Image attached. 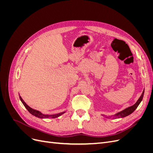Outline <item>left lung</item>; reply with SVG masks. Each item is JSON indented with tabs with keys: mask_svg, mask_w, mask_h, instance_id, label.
<instances>
[{
	"mask_svg": "<svg viewBox=\"0 0 153 153\" xmlns=\"http://www.w3.org/2000/svg\"><path fill=\"white\" fill-rule=\"evenodd\" d=\"M143 94H144V90L143 91L142 95L140 96L139 99L137 100V101L135 103V104H134L133 105L129 106V107L123 110V111H121V112H118L117 114H115L114 115L113 118H115V119H116V118H123V117H126V116H128V115L132 114L134 112V111L135 110V109L138 107V106L139 105V104L140 103V102H141L142 99H143ZM107 117L110 118L111 117H106V118H107Z\"/></svg>",
	"mask_w": 153,
	"mask_h": 153,
	"instance_id": "1",
	"label": "left lung"
}]
</instances>
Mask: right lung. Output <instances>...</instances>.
Here are the masks:
<instances>
[{
    "label": "right lung",
    "mask_w": 153,
    "mask_h": 153,
    "mask_svg": "<svg viewBox=\"0 0 153 153\" xmlns=\"http://www.w3.org/2000/svg\"><path fill=\"white\" fill-rule=\"evenodd\" d=\"M20 99L21 101L22 102V103L24 104V105L25 106V107L27 108V110H28L29 112L32 115H34V116L38 117V118H41V119L52 118V119H53V118H56V117L60 116V115H61L64 113H65V112H61V113H59V114H53V115H46V114H42V113H41V112H39V111H38V110H34L33 108H30L29 105H27L26 104V103L24 101V100L22 98V97L20 96Z\"/></svg>",
    "instance_id": "add662e5"
}]
</instances>
